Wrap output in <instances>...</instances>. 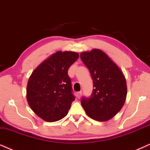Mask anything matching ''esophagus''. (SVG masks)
Masks as SVG:
<instances>
[{
	"label": "esophagus",
	"mask_w": 150,
	"mask_h": 150,
	"mask_svg": "<svg viewBox=\"0 0 150 150\" xmlns=\"http://www.w3.org/2000/svg\"><path fill=\"white\" fill-rule=\"evenodd\" d=\"M81 93H81V91H79V92H77V98H81Z\"/></svg>",
	"instance_id": "esophagus-1"
}]
</instances>
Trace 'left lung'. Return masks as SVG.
<instances>
[{
	"label": "left lung",
	"instance_id": "obj_1",
	"mask_svg": "<svg viewBox=\"0 0 150 150\" xmlns=\"http://www.w3.org/2000/svg\"><path fill=\"white\" fill-rule=\"evenodd\" d=\"M80 57L90 71L93 83L91 96L81 98V106L93 120H109L120 111L125 102V77L120 68L101 50L83 52Z\"/></svg>",
	"mask_w": 150,
	"mask_h": 150
}]
</instances>
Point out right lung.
I'll return each mask as SVG.
<instances>
[{
  "mask_svg": "<svg viewBox=\"0 0 150 150\" xmlns=\"http://www.w3.org/2000/svg\"><path fill=\"white\" fill-rule=\"evenodd\" d=\"M78 58L77 52L58 51L30 75L26 96L28 105L43 120L55 122L67 115L75 100L68 70Z\"/></svg>",
  "mask_w": 150,
  "mask_h": 150,
  "instance_id": "1",
  "label": "right lung"
}]
</instances>
